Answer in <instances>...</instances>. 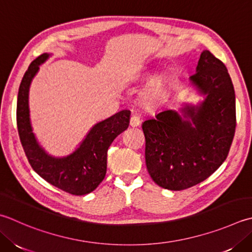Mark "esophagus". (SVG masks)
I'll list each match as a JSON object with an SVG mask.
<instances>
[{
    "mask_svg": "<svg viewBox=\"0 0 252 252\" xmlns=\"http://www.w3.org/2000/svg\"><path fill=\"white\" fill-rule=\"evenodd\" d=\"M141 118L137 116V115H133L132 117H131V119H130V126H140V123H141Z\"/></svg>",
    "mask_w": 252,
    "mask_h": 252,
    "instance_id": "34e87169",
    "label": "esophagus"
}]
</instances>
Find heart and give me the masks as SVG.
I'll return each instance as SVG.
<instances>
[{
	"instance_id": "heart-1",
	"label": "heart",
	"mask_w": 252,
	"mask_h": 252,
	"mask_svg": "<svg viewBox=\"0 0 252 252\" xmlns=\"http://www.w3.org/2000/svg\"><path fill=\"white\" fill-rule=\"evenodd\" d=\"M167 93L165 83L161 80L153 82L149 87H146L144 92L141 94V101L145 107L156 106L164 99Z\"/></svg>"
}]
</instances>
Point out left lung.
<instances>
[{
	"mask_svg": "<svg viewBox=\"0 0 252 252\" xmlns=\"http://www.w3.org/2000/svg\"><path fill=\"white\" fill-rule=\"evenodd\" d=\"M191 82L206 94L198 107L186 106L143 122L147 171L156 185L179 191L200 184L227 157L236 130L234 85L225 64L213 53H201Z\"/></svg>",
	"mask_w": 252,
	"mask_h": 252,
	"instance_id": "8db88e82",
	"label": "left lung"
}]
</instances>
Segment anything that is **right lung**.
Returning a JSON list of instances; mask_svg holds the SVG:
<instances>
[{"instance_id":"1","label":"right lung","mask_w":252,"mask_h":252,"mask_svg":"<svg viewBox=\"0 0 252 252\" xmlns=\"http://www.w3.org/2000/svg\"><path fill=\"white\" fill-rule=\"evenodd\" d=\"M43 53L31 63L19 86L16 121L18 135L29 164L49 184L73 195H84L95 190L105 179L107 152L113 140L127 129L130 111L122 110L97 123L88 133L81 146L64 158H54L38 145L29 121L28 92L39 65L47 60Z\"/></svg>"}]
</instances>
